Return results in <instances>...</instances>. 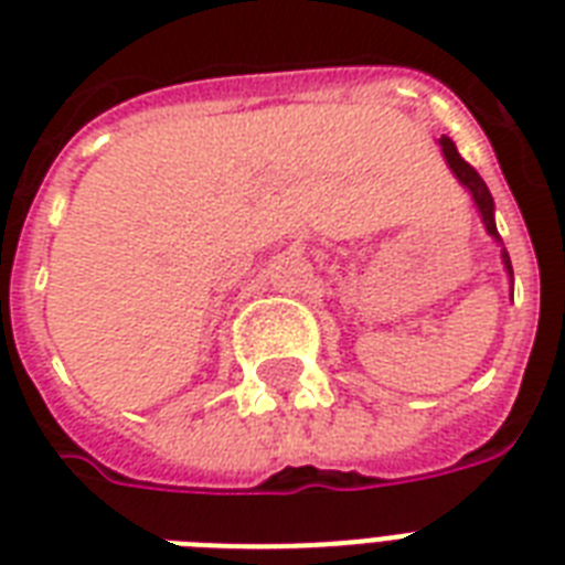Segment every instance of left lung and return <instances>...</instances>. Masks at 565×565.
<instances>
[{
    "mask_svg": "<svg viewBox=\"0 0 565 565\" xmlns=\"http://www.w3.org/2000/svg\"><path fill=\"white\" fill-rule=\"evenodd\" d=\"M439 149H443V158H446L448 170L455 172V179L469 190V195H472V202L475 207H478V213H481V222H483V228H487V234H490V237L501 246V264H504V269H508L510 299H513V266H510L508 248H504V243H501L499 237V228H495V202H492L490 188H487L481 175H478V172H475L472 167L460 158V152H457V146L451 137H439Z\"/></svg>",
    "mask_w": 565,
    "mask_h": 565,
    "instance_id": "8db88e82",
    "label": "left lung"
}]
</instances>
